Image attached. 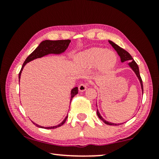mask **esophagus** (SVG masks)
<instances>
[{"mask_svg": "<svg viewBox=\"0 0 159 159\" xmlns=\"http://www.w3.org/2000/svg\"><path fill=\"white\" fill-rule=\"evenodd\" d=\"M78 89H79L80 92H84V91L86 90L87 85L85 84H80L79 85V88H78Z\"/></svg>", "mask_w": 159, "mask_h": 159, "instance_id": "34e87169", "label": "esophagus"}]
</instances>
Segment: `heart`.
<instances>
[{
	"mask_svg": "<svg viewBox=\"0 0 159 159\" xmlns=\"http://www.w3.org/2000/svg\"><path fill=\"white\" fill-rule=\"evenodd\" d=\"M74 63L79 69L84 70L95 67L99 73H104L114 68L116 63V56L110 50L91 48L77 54Z\"/></svg>",
	"mask_w": 159,
	"mask_h": 159,
	"instance_id": "heart-1",
	"label": "heart"
}]
</instances>
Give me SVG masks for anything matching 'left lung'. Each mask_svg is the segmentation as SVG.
<instances>
[{
  "mask_svg": "<svg viewBox=\"0 0 159 159\" xmlns=\"http://www.w3.org/2000/svg\"><path fill=\"white\" fill-rule=\"evenodd\" d=\"M108 43H110L111 45V46L114 48L115 51L117 52V53H118V55L119 56V57H120V59H121V62H125V61H129V63H127V65L130 67V69H132V71H134V74H135L137 77L138 78V80L139 82H140V86H141V90H142V93L143 94V81H142V79H141L140 77V71H139V67L138 66V64H136V62L134 61L133 58L131 56V55L128 53L127 51H126L125 49L121 48V47H119L118 45H116V43L113 42L111 40H108ZM97 106V105H96ZM97 115L99 117V119H101V121H103L104 123L106 124V125H113V126H117V125H120L121 124H115V123H111V122H109V121H106V119H104L103 117L101 114H100V113L98 111V110L97 108ZM123 124V123H121Z\"/></svg>",
  "mask_w": 159,
  "mask_h": 159,
  "instance_id": "obj_1",
  "label": "left lung"
}]
</instances>
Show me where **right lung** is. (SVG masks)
<instances>
[{
  "mask_svg": "<svg viewBox=\"0 0 159 159\" xmlns=\"http://www.w3.org/2000/svg\"><path fill=\"white\" fill-rule=\"evenodd\" d=\"M70 42H71L70 40H45L42 41V42L40 43V45H39L36 48L35 50H34V51L32 52V53L30 54L27 58H26L25 62H24L22 67H21L20 70V72L19 74V81H20L21 71H22L24 67H25V66L27 64V63L32 61L36 59V58H42L45 56L49 55V54L60 55V54L64 53L65 51L68 48ZM77 93H78L77 87H75V88L71 89V93H70L71 94L70 103L71 101V99L73 98V97L77 95ZM67 117H68V115L65 117V119L59 124V125H56V126H51V127H43V126H40L38 125V124L33 122V121H32V123H33L35 126H37V127H40V128H44V129H55V128L61 127V126L64 125L65 121L66 120Z\"/></svg>",
  "mask_w": 159,
  "mask_h": 159,
  "instance_id": "obj_1",
  "label": "right lung"
}]
</instances>
